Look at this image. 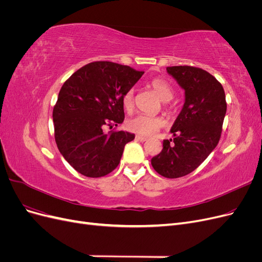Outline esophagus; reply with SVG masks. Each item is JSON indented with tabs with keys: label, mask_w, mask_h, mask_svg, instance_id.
Instances as JSON below:
<instances>
[{
	"label": "esophagus",
	"mask_w": 262,
	"mask_h": 262,
	"mask_svg": "<svg viewBox=\"0 0 262 262\" xmlns=\"http://www.w3.org/2000/svg\"><path fill=\"white\" fill-rule=\"evenodd\" d=\"M136 139H137L138 141H140V142H145V141H147V138H145V137H143V136H137Z\"/></svg>",
	"instance_id": "1"
}]
</instances>
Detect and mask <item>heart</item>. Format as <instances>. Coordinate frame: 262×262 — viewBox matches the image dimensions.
<instances>
[{"mask_svg": "<svg viewBox=\"0 0 262 262\" xmlns=\"http://www.w3.org/2000/svg\"><path fill=\"white\" fill-rule=\"evenodd\" d=\"M149 86L158 95L163 101H169L173 96L171 86L163 78H154L150 81ZM122 105L126 112H131L134 106V92L133 90L126 91L122 96ZM165 120L162 117H154L140 114L130 118L126 121L128 129L142 136H152L165 125Z\"/></svg>", "mask_w": 262, "mask_h": 262, "instance_id": "obj_1", "label": "heart"}]
</instances>
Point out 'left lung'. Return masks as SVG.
Returning a JSON list of instances; mask_svg holds the SVG:
<instances>
[{
    "mask_svg": "<svg viewBox=\"0 0 262 262\" xmlns=\"http://www.w3.org/2000/svg\"><path fill=\"white\" fill-rule=\"evenodd\" d=\"M185 90V104L173 122V138L164 140L162 152L152 158L153 168L166 178L184 177L193 171L216 147L226 114L223 86L199 68L168 67Z\"/></svg>",
    "mask_w": 262,
    "mask_h": 262,
    "instance_id": "1",
    "label": "left lung"
}]
</instances>
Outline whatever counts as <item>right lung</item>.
<instances>
[{"label": "right lung", "mask_w": 262, "mask_h": 262, "mask_svg": "<svg viewBox=\"0 0 262 262\" xmlns=\"http://www.w3.org/2000/svg\"><path fill=\"white\" fill-rule=\"evenodd\" d=\"M143 74L118 63L97 61L77 70L63 84L52 114L54 139L76 171L98 178L120 163L124 145L134 134L102 130L123 122V94Z\"/></svg>", "instance_id": "add662e5"}]
</instances>
